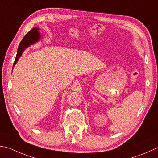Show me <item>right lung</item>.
Instances as JSON below:
<instances>
[{"label":"right lung","mask_w":158,"mask_h":158,"mask_svg":"<svg viewBox=\"0 0 158 158\" xmlns=\"http://www.w3.org/2000/svg\"><path fill=\"white\" fill-rule=\"evenodd\" d=\"M39 29L38 28H33V29L30 31L28 32L25 36L24 37L23 39L20 42L19 46L18 48L17 51V55L16 57H15L14 63V65L16 64L17 61L19 60V57L22 55V53L24 52V51L30 45L33 44L34 43H35L38 41L40 39V33H39Z\"/></svg>","instance_id":"obj_1"}]
</instances>
